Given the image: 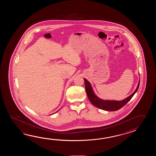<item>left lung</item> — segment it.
I'll return each instance as SVG.
<instances>
[{
    "mask_svg": "<svg viewBox=\"0 0 156 156\" xmlns=\"http://www.w3.org/2000/svg\"><path fill=\"white\" fill-rule=\"evenodd\" d=\"M84 81H85L86 94L90 102L97 108L104 110H106V111H116L124 106L126 103L129 101L130 99L132 98L133 96H134V95L135 94V93L137 91V90L139 88V83H140V80H139V83L135 91L133 93L132 95L126 98V99L121 101H114V100L112 101V100H104L100 99L94 93L93 89L89 82L87 80H86L85 79H84Z\"/></svg>",
    "mask_w": 156,
    "mask_h": 156,
    "instance_id": "left-lung-1",
    "label": "left lung"
}]
</instances>
